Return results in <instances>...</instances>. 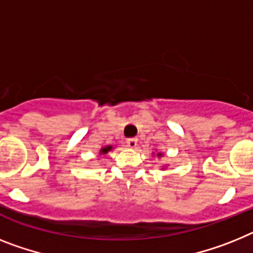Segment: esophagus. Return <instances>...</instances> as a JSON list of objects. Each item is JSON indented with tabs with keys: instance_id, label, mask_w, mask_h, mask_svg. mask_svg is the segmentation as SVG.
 <instances>
[{
	"instance_id": "obj_1",
	"label": "esophagus",
	"mask_w": 253,
	"mask_h": 253,
	"mask_svg": "<svg viewBox=\"0 0 253 253\" xmlns=\"http://www.w3.org/2000/svg\"><path fill=\"white\" fill-rule=\"evenodd\" d=\"M127 146L128 148H136L137 146V139H135V137H132V139H127Z\"/></svg>"
}]
</instances>
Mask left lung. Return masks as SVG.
Segmentation results:
<instances>
[{
	"label": "left lung",
	"instance_id": "1",
	"mask_svg": "<svg viewBox=\"0 0 253 253\" xmlns=\"http://www.w3.org/2000/svg\"><path fill=\"white\" fill-rule=\"evenodd\" d=\"M152 154H153V156H154V157H157V158H162V157L165 156V154H163L162 152H156V153L153 152ZM161 169H166V166H161Z\"/></svg>",
	"mask_w": 253,
	"mask_h": 253
}]
</instances>
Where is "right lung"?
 <instances>
[{"mask_svg":"<svg viewBox=\"0 0 253 253\" xmlns=\"http://www.w3.org/2000/svg\"><path fill=\"white\" fill-rule=\"evenodd\" d=\"M114 148H113V145H107V146H103V148H101L100 150H99V156H101V157H105L108 154V153L109 152H112V150H113Z\"/></svg>","mask_w":253,"mask_h":253,"instance_id":"obj_1","label":"right lung"}]
</instances>
